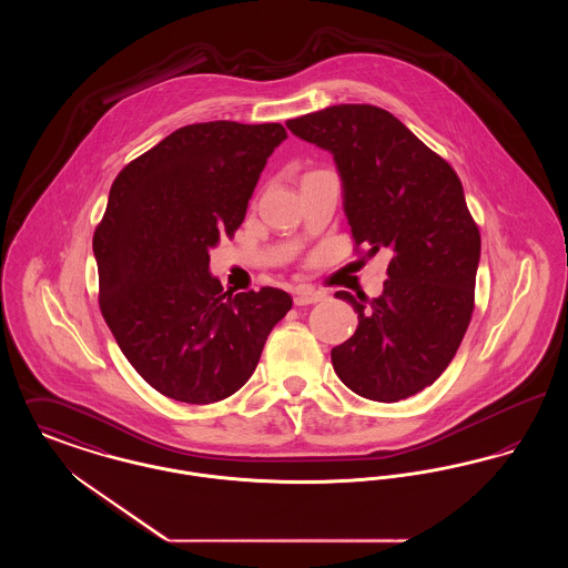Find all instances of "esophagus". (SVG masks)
I'll list each match as a JSON object with an SVG mask.
<instances>
[{
	"label": "esophagus",
	"instance_id": "34e87169",
	"mask_svg": "<svg viewBox=\"0 0 568 568\" xmlns=\"http://www.w3.org/2000/svg\"><path fill=\"white\" fill-rule=\"evenodd\" d=\"M322 297H324L322 294L311 292V290H297L296 294H294V304H296V306H306V304L320 302Z\"/></svg>",
	"mask_w": 568,
	"mask_h": 568
}]
</instances>
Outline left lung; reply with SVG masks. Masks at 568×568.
Listing matches in <instances>:
<instances>
[{
  "instance_id": "1",
  "label": "left lung",
  "mask_w": 568,
  "mask_h": 568,
  "mask_svg": "<svg viewBox=\"0 0 568 568\" xmlns=\"http://www.w3.org/2000/svg\"><path fill=\"white\" fill-rule=\"evenodd\" d=\"M285 125L334 155L355 248L392 253L371 306L336 292L355 308L357 329L332 349V366L362 398L405 400L443 375L475 308L481 236L458 174L371 104H338Z\"/></svg>"
}]
</instances>
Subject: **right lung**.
<instances>
[{
  "instance_id": "right-lung-1",
  "label": "right lung",
  "mask_w": 568,
  "mask_h": 568,
  "mask_svg": "<svg viewBox=\"0 0 568 568\" xmlns=\"http://www.w3.org/2000/svg\"><path fill=\"white\" fill-rule=\"evenodd\" d=\"M285 138L281 123H193L110 187L93 234L100 311L135 373L172 400L209 405L239 392L292 308L283 290L232 296L209 272V248L241 227Z\"/></svg>"
}]
</instances>
